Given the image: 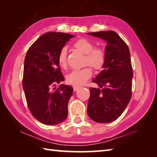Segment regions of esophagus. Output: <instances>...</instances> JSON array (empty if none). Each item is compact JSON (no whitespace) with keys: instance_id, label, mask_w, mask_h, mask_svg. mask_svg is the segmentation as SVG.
I'll return each instance as SVG.
<instances>
[{"instance_id":"obj_1","label":"esophagus","mask_w":157,"mask_h":157,"mask_svg":"<svg viewBox=\"0 0 157 157\" xmlns=\"http://www.w3.org/2000/svg\"><path fill=\"white\" fill-rule=\"evenodd\" d=\"M79 89H80V86H73V91H77Z\"/></svg>"}]
</instances>
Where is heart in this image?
Segmentation results:
<instances>
[{
    "mask_svg": "<svg viewBox=\"0 0 157 157\" xmlns=\"http://www.w3.org/2000/svg\"><path fill=\"white\" fill-rule=\"evenodd\" d=\"M74 48L78 51L86 55L85 63L91 66L95 70H100L103 67L105 62V53L100 48H94V45L86 39L81 38L73 44ZM57 62L62 68L67 67V50L63 48L57 56ZM92 75V71L89 68H84L80 70H74L66 76L68 83L80 86L84 84Z\"/></svg>",
    "mask_w": 157,
    "mask_h": 157,
    "instance_id": "heart-1",
    "label": "heart"
}]
</instances>
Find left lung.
<instances>
[{
	"label": "left lung",
	"mask_w": 157,
	"mask_h": 157,
	"mask_svg": "<svg viewBox=\"0 0 157 157\" xmlns=\"http://www.w3.org/2000/svg\"><path fill=\"white\" fill-rule=\"evenodd\" d=\"M88 34L106 41L103 70L93 79L98 88L90 89L87 113L93 121L109 123L120 116L132 97L133 70L129 48L114 31Z\"/></svg>",
	"instance_id": "8db88e82"
}]
</instances>
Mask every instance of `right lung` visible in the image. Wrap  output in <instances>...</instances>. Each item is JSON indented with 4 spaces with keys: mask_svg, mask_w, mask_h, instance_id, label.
I'll return each instance as SVG.
<instances>
[{
    "mask_svg": "<svg viewBox=\"0 0 157 157\" xmlns=\"http://www.w3.org/2000/svg\"><path fill=\"white\" fill-rule=\"evenodd\" d=\"M75 36L47 33L29 48L24 61L23 89L29 109L34 118L48 125L66 120L73 89L59 84L64 80L57 62L60 50Z\"/></svg>",
    "mask_w": 157,
    "mask_h": 157,
    "instance_id": "obj_1",
    "label": "right lung"
}]
</instances>
